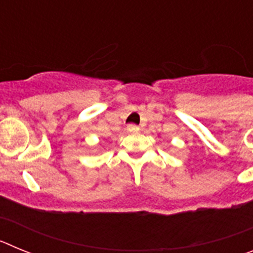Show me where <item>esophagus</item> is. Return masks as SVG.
<instances>
[{
  "label": "esophagus",
  "mask_w": 253,
  "mask_h": 253,
  "mask_svg": "<svg viewBox=\"0 0 253 253\" xmlns=\"http://www.w3.org/2000/svg\"><path fill=\"white\" fill-rule=\"evenodd\" d=\"M128 131H130V133H135V131L139 130V126H137V125H128Z\"/></svg>",
  "instance_id": "34e87169"
}]
</instances>
